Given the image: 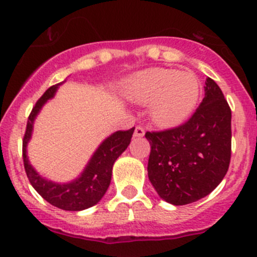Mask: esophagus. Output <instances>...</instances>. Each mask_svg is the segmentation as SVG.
Here are the masks:
<instances>
[{"label":"esophagus","instance_id":"1","mask_svg":"<svg viewBox=\"0 0 257 257\" xmlns=\"http://www.w3.org/2000/svg\"><path fill=\"white\" fill-rule=\"evenodd\" d=\"M144 134H145V131H144L143 126L137 125L136 131H134V137H139V138H141V137H143Z\"/></svg>","mask_w":257,"mask_h":257}]
</instances>
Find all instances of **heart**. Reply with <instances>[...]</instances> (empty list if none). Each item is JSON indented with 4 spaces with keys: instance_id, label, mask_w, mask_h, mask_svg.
<instances>
[{
    "instance_id": "obj_1",
    "label": "heart",
    "mask_w": 257,
    "mask_h": 257,
    "mask_svg": "<svg viewBox=\"0 0 257 257\" xmlns=\"http://www.w3.org/2000/svg\"><path fill=\"white\" fill-rule=\"evenodd\" d=\"M126 94L141 103H152V118L162 126L183 123L195 108L200 82L191 72L149 68L132 77Z\"/></svg>"
}]
</instances>
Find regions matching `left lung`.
<instances>
[{
    "instance_id": "8db88e82",
    "label": "left lung",
    "mask_w": 257,
    "mask_h": 257,
    "mask_svg": "<svg viewBox=\"0 0 257 257\" xmlns=\"http://www.w3.org/2000/svg\"><path fill=\"white\" fill-rule=\"evenodd\" d=\"M205 84L203 102L185 123L145 133L148 177L160 198L174 205L209 195L229 169L231 109L214 80Z\"/></svg>"
}]
</instances>
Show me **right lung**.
<instances>
[{
  "label": "right lung",
  "instance_id": "obj_1",
  "mask_svg": "<svg viewBox=\"0 0 257 257\" xmlns=\"http://www.w3.org/2000/svg\"><path fill=\"white\" fill-rule=\"evenodd\" d=\"M59 84L61 83L49 87L43 93L42 97L36 102L32 112L30 113L22 142L23 165L30 183L46 201L62 210L79 211L95 205L103 198L110 184L114 162L131 143L134 128L128 131H118L105 139L77 180L69 184H56L41 178L28 163L26 147L31 138L36 115L40 112L42 105L47 102V99L53 97Z\"/></svg>",
  "mask_w": 257,
  "mask_h": 257
}]
</instances>
